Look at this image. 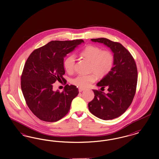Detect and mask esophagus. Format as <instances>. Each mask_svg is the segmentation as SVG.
<instances>
[{
	"mask_svg": "<svg viewBox=\"0 0 159 159\" xmlns=\"http://www.w3.org/2000/svg\"><path fill=\"white\" fill-rule=\"evenodd\" d=\"M84 90V88H79V92H82L83 90Z\"/></svg>",
	"mask_w": 159,
	"mask_h": 159,
	"instance_id": "obj_1",
	"label": "esophagus"
}]
</instances>
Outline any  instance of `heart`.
<instances>
[{
	"instance_id": "heart-1",
	"label": "heart",
	"mask_w": 159,
	"mask_h": 159,
	"mask_svg": "<svg viewBox=\"0 0 159 159\" xmlns=\"http://www.w3.org/2000/svg\"><path fill=\"white\" fill-rule=\"evenodd\" d=\"M80 56L90 61L89 70L93 71L89 75H79L71 80V83L80 88H86L95 82L98 76L102 77L108 75L112 69L114 63L113 54L109 50H103L95 45H88L80 52ZM75 65V58L70 55L64 61V67L67 72L73 71Z\"/></svg>"
}]
</instances>
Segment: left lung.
<instances>
[{"instance_id": "left-lung-1", "label": "left lung", "mask_w": 159, "mask_h": 159, "mask_svg": "<svg viewBox=\"0 0 159 159\" xmlns=\"http://www.w3.org/2000/svg\"><path fill=\"white\" fill-rule=\"evenodd\" d=\"M91 40L109 47L114 63L110 72L97 83L103 89L108 88V93L93 90L95 97L88 104L89 111L103 120H113L123 114L133 102L137 84V66L131 53L120 43L107 38Z\"/></svg>"}]
</instances>
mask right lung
Returning <instances> with one entry per match:
<instances>
[{
	"mask_svg": "<svg viewBox=\"0 0 159 159\" xmlns=\"http://www.w3.org/2000/svg\"><path fill=\"white\" fill-rule=\"evenodd\" d=\"M82 43L83 39L52 41L34 50L26 60L21 75V89L28 108L39 120L56 122L69 112L78 89L66 84L62 92L54 91L53 83L63 80L66 84L63 77L64 58Z\"/></svg>",
	"mask_w": 159,
	"mask_h": 159,
	"instance_id": "add662e5",
	"label": "right lung"
}]
</instances>
